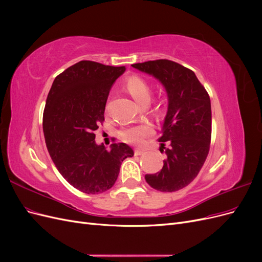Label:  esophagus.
I'll use <instances>...</instances> for the list:
<instances>
[{"label": "esophagus", "mask_w": 262, "mask_h": 262, "mask_svg": "<svg viewBox=\"0 0 262 262\" xmlns=\"http://www.w3.org/2000/svg\"><path fill=\"white\" fill-rule=\"evenodd\" d=\"M145 152V150L144 149H141V148H137L136 150H134V154H136V155H142V154H143Z\"/></svg>", "instance_id": "esophagus-1"}]
</instances>
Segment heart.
Instances as JSON below:
<instances>
[{
  "label": "heart",
  "mask_w": 262,
  "mask_h": 262,
  "mask_svg": "<svg viewBox=\"0 0 262 262\" xmlns=\"http://www.w3.org/2000/svg\"><path fill=\"white\" fill-rule=\"evenodd\" d=\"M125 90L131 95L132 98L136 100L139 105L143 102H149L152 97V90L150 85L143 77L133 75L130 76L125 82ZM153 133L152 125L147 122L140 123L137 125L125 126L120 131V137L129 143L140 144L144 139Z\"/></svg>",
  "instance_id": "heart-1"
}]
</instances>
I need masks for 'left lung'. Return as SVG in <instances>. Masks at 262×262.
Here are the masks:
<instances>
[{
  "label": "left lung",
  "mask_w": 262,
  "mask_h": 262,
  "mask_svg": "<svg viewBox=\"0 0 262 262\" xmlns=\"http://www.w3.org/2000/svg\"><path fill=\"white\" fill-rule=\"evenodd\" d=\"M132 67L160 81L168 99L160 138L167 158L161 171L145 175V180L158 191H177L196 177L209 154L212 126L209 94L194 72L173 61H147Z\"/></svg>",
  "instance_id": "left-lung-1"
}]
</instances>
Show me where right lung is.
I'll list each match as a JSON object with an SVG mask.
<instances>
[{"label": "right lung", "mask_w": 262, "mask_h": 262, "mask_svg": "<svg viewBox=\"0 0 262 262\" xmlns=\"http://www.w3.org/2000/svg\"><path fill=\"white\" fill-rule=\"evenodd\" d=\"M124 67L80 61L54 78L43 112L47 148L58 170L71 186L89 194L107 191L120 166L133 149L114 143L110 149L95 142L94 131L105 120L112 86Z\"/></svg>", "instance_id": "add662e5"}]
</instances>
